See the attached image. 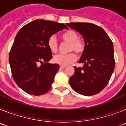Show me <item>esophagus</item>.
<instances>
[{"instance_id": "obj_1", "label": "esophagus", "mask_w": 126, "mask_h": 126, "mask_svg": "<svg viewBox=\"0 0 126 126\" xmlns=\"http://www.w3.org/2000/svg\"><path fill=\"white\" fill-rule=\"evenodd\" d=\"M65 66H62V65H61V66H60V68H59V69L60 70H61V69H63L64 68H65Z\"/></svg>"}]
</instances>
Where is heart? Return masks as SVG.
Wrapping results in <instances>:
<instances>
[{
  "mask_svg": "<svg viewBox=\"0 0 126 126\" xmlns=\"http://www.w3.org/2000/svg\"><path fill=\"white\" fill-rule=\"evenodd\" d=\"M62 39L65 42L69 44L68 52H74L78 55H81L85 49V43L83 39L79 38V34L74 30H69L62 34ZM47 45L50 50L52 52H57L59 45L55 36L52 35L48 38ZM76 55L71 52L67 54H57L53 57V62L62 66H65L75 61Z\"/></svg>",
  "mask_w": 126,
  "mask_h": 126,
  "instance_id": "1",
  "label": "heart"
}]
</instances>
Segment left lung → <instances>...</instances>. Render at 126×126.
Wrapping results in <instances>:
<instances>
[{
    "instance_id": "8db88e82",
    "label": "left lung",
    "mask_w": 126,
    "mask_h": 126,
    "mask_svg": "<svg viewBox=\"0 0 126 126\" xmlns=\"http://www.w3.org/2000/svg\"><path fill=\"white\" fill-rule=\"evenodd\" d=\"M79 32L84 38L85 49L74 74L69 78L72 88L85 96L99 93L106 87L115 67L113 42L102 27L88 23H67Z\"/></svg>"
}]
</instances>
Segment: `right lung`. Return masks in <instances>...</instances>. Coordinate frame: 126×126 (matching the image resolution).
I'll return each mask as SVG.
<instances>
[{"label": "right lung", "mask_w": 126, "mask_h": 126, "mask_svg": "<svg viewBox=\"0 0 126 126\" xmlns=\"http://www.w3.org/2000/svg\"><path fill=\"white\" fill-rule=\"evenodd\" d=\"M66 25L51 21L34 20L20 29L9 53L11 73L16 83L26 93L42 95L50 90L57 64H48L52 52L48 40Z\"/></svg>", "instance_id": "obj_1"}]
</instances>
